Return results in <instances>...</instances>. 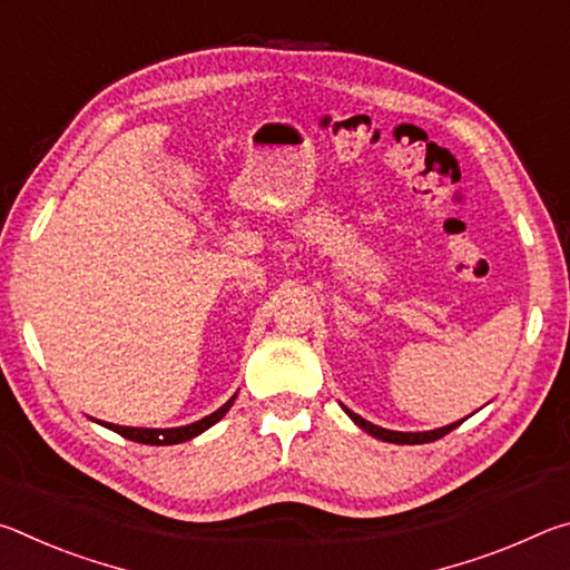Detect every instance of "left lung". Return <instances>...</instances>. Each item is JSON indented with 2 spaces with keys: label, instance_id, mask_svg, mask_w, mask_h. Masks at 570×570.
Segmentation results:
<instances>
[{
  "label": "left lung",
  "instance_id": "1",
  "mask_svg": "<svg viewBox=\"0 0 570 570\" xmlns=\"http://www.w3.org/2000/svg\"><path fill=\"white\" fill-rule=\"evenodd\" d=\"M342 410L350 414V420L356 424V428L364 430L366 435L377 438L382 442H394V445H424V442H435L440 438H445L448 432L455 430L458 424L462 422V420L460 422H452V424H445V428L428 430V432H397V430H384V428H380V424L366 422L364 417H360V414H354L350 407H344V404H342Z\"/></svg>",
  "mask_w": 570,
  "mask_h": 570
}]
</instances>
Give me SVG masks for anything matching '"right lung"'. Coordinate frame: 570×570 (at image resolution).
I'll list each match as a JSON object with an SVG mask.
<instances>
[{
  "instance_id": "right-lung-1",
  "label": "right lung",
  "mask_w": 570,
  "mask_h": 570,
  "mask_svg": "<svg viewBox=\"0 0 570 570\" xmlns=\"http://www.w3.org/2000/svg\"><path fill=\"white\" fill-rule=\"evenodd\" d=\"M234 400H236V394L224 404V407L210 412L208 417L198 420V422H190V424H183V428H166V430H160V428H125V424H112V422H100V420H95V422H100L102 428L118 432V435H122L125 440L140 442V445H178V442L198 438L200 432L214 428V424L230 410Z\"/></svg>"
}]
</instances>
